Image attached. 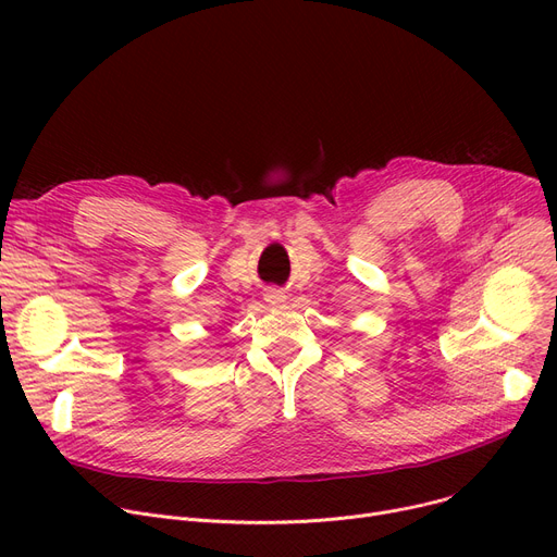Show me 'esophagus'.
<instances>
[{
	"label": "esophagus",
	"mask_w": 557,
	"mask_h": 557,
	"mask_svg": "<svg viewBox=\"0 0 557 557\" xmlns=\"http://www.w3.org/2000/svg\"><path fill=\"white\" fill-rule=\"evenodd\" d=\"M267 300H269L271 305H282V302H284V296L280 294V290H269V294H267Z\"/></svg>",
	"instance_id": "obj_1"
}]
</instances>
